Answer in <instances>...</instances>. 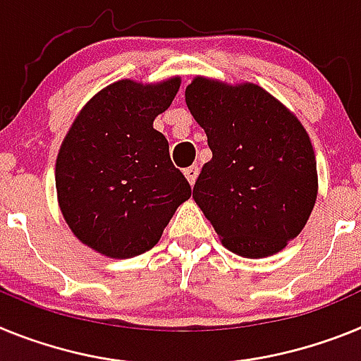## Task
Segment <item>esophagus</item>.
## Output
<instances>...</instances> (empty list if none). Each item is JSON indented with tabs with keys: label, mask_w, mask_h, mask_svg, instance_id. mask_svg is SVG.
I'll return each instance as SVG.
<instances>
[{
	"label": "esophagus",
	"mask_w": 361,
	"mask_h": 361,
	"mask_svg": "<svg viewBox=\"0 0 361 361\" xmlns=\"http://www.w3.org/2000/svg\"><path fill=\"white\" fill-rule=\"evenodd\" d=\"M183 174H185V178H187V181H189L190 185H194L196 183V178H198V174H200V169L196 167V165H192V167L185 169Z\"/></svg>",
	"instance_id": "obj_1"
}]
</instances>
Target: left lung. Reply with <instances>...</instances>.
<instances>
[{"label":"left lung","instance_id":"obj_1","mask_svg":"<svg viewBox=\"0 0 361 361\" xmlns=\"http://www.w3.org/2000/svg\"><path fill=\"white\" fill-rule=\"evenodd\" d=\"M212 150L192 198L225 249L267 258L302 233L318 196L311 137L302 121L256 83L196 76L185 89Z\"/></svg>","mask_w":361,"mask_h":361}]
</instances>
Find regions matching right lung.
<instances>
[{"mask_svg":"<svg viewBox=\"0 0 361 361\" xmlns=\"http://www.w3.org/2000/svg\"><path fill=\"white\" fill-rule=\"evenodd\" d=\"M180 76L156 83L114 81L72 121L56 159V192L72 234L106 258L156 245L190 185L152 123L171 106Z\"/></svg>","mask_w":361,"mask_h":361,"instance_id":"add662e5","label":"right lung"}]
</instances>
